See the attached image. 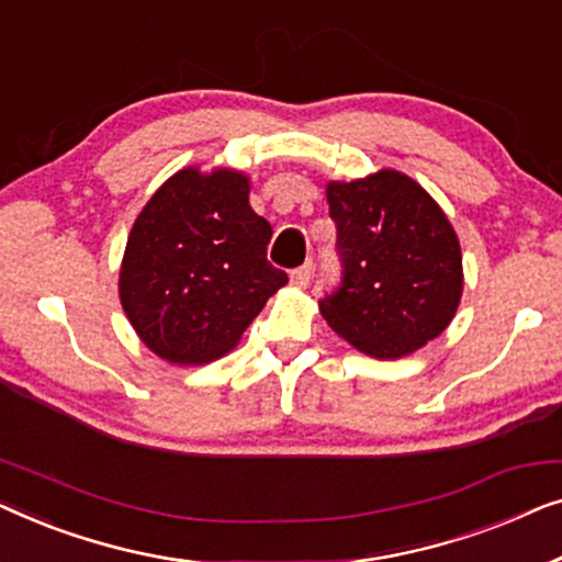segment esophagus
<instances>
[{
  "mask_svg": "<svg viewBox=\"0 0 562 562\" xmlns=\"http://www.w3.org/2000/svg\"><path fill=\"white\" fill-rule=\"evenodd\" d=\"M311 278H313V262L307 259L303 267H297V270L290 274V282L295 284V288H307V284H311Z\"/></svg>",
  "mask_w": 562,
  "mask_h": 562,
  "instance_id": "obj_1",
  "label": "esophagus"
}]
</instances>
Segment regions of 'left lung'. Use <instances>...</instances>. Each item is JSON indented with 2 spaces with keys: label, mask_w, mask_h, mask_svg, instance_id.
Returning a JSON list of instances; mask_svg holds the SVG:
<instances>
[{
  "label": "left lung",
  "mask_w": 562,
  "mask_h": 562,
  "mask_svg": "<svg viewBox=\"0 0 562 562\" xmlns=\"http://www.w3.org/2000/svg\"><path fill=\"white\" fill-rule=\"evenodd\" d=\"M341 284L321 315L353 349L407 357L440 336L463 292L461 244L440 205L397 170L326 186Z\"/></svg>",
  "instance_id": "1"
}]
</instances>
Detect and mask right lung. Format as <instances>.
Masks as SVG:
<instances>
[{
    "instance_id": "obj_1",
    "label": "right lung",
    "mask_w": 562,
    "mask_h": 562,
    "mask_svg": "<svg viewBox=\"0 0 562 562\" xmlns=\"http://www.w3.org/2000/svg\"><path fill=\"white\" fill-rule=\"evenodd\" d=\"M270 221L239 170L183 168L157 188L126 239L120 300L142 344L205 363L239 344L288 274L267 262Z\"/></svg>"
}]
</instances>
